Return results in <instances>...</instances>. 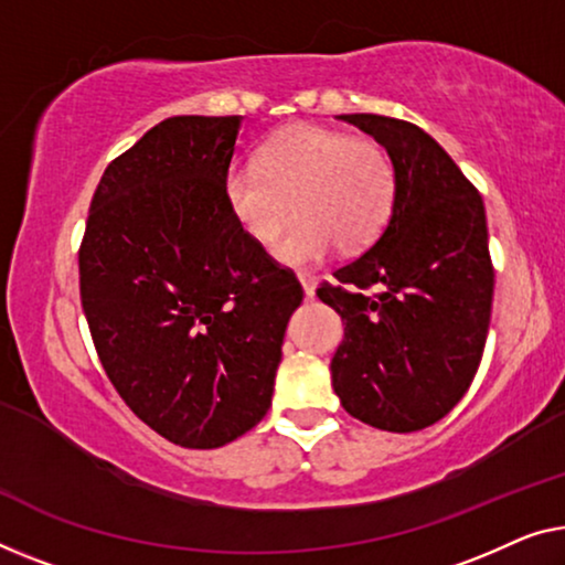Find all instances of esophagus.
<instances>
[{
    "mask_svg": "<svg viewBox=\"0 0 565 565\" xmlns=\"http://www.w3.org/2000/svg\"><path fill=\"white\" fill-rule=\"evenodd\" d=\"M297 279H299V284H301V289H305V297H307V299L315 297V291H317V279H315V276L307 274V271H299Z\"/></svg>",
    "mask_w": 565,
    "mask_h": 565,
    "instance_id": "obj_1",
    "label": "esophagus"
}]
</instances>
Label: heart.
Here are the masks:
<instances>
[{"instance_id": "obj_1", "label": "heart", "mask_w": 565, "mask_h": 565, "mask_svg": "<svg viewBox=\"0 0 565 565\" xmlns=\"http://www.w3.org/2000/svg\"><path fill=\"white\" fill-rule=\"evenodd\" d=\"M398 177L377 141L315 124H297L268 139L258 167L225 174V200L246 235L260 246L279 238L286 221H299L274 248L286 266H311L340 246L367 248L393 213Z\"/></svg>"}]
</instances>
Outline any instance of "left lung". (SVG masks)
I'll list each match as a JSON object with an SVG mask.
<instances>
[{"label":"left lung","instance_id":"obj_1","mask_svg":"<svg viewBox=\"0 0 565 565\" xmlns=\"http://www.w3.org/2000/svg\"><path fill=\"white\" fill-rule=\"evenodd\" d=\"M337 119L388 151L398 190L381 238L317 289L344 324L332 388L367 426L420 431L457 406L484 352L494 291L484 202L416 124Z\"/></svg>","mask_w":565,"mask_h":565}]
</instances>
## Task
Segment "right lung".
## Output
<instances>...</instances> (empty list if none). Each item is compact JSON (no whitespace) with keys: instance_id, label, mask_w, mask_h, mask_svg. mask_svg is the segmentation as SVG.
I'll list each match as a JSON object with an SVG mask.
<instances>
[{"instance_id":"obj_1","label":"right lung","mask_w":565,"mask_h":565,"mask_svg":"<svg viewBox=\"0 0 565 565\" xmlns=\"http://www.w3.org/2000/svg\"><path fill=\"white\" fill-rule=\"evenodd\" d=\"M243 116H172L106 167L78 250L100 365L167 441L217 449L266 416L301 286L225 200Z\"/></svg>"}]
</instances>
